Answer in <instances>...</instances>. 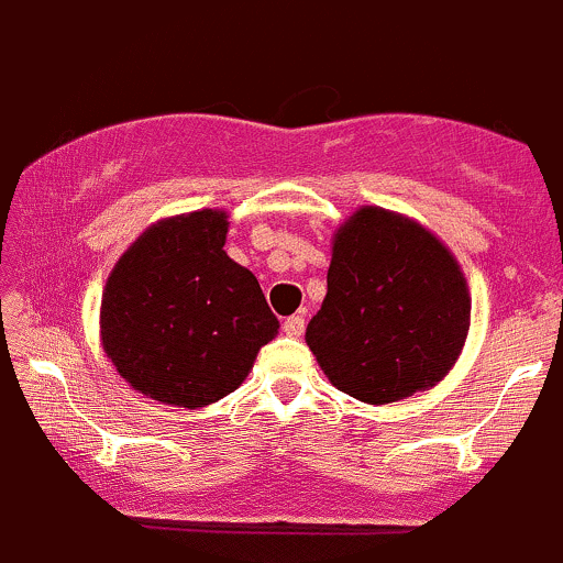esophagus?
I'll return each mask as SVG.
<instances>
[{"mask_svg": "<svg viewBox=\"0 0 563 563\" xmlns=\"http://www.w3.org/2000/svg\"><path fill=\"white\" fill-rule=\"evenodd\" d=\"M283 331H286L288 336H301V334H305V318H301V316L286 318V323H283Z\"/></svg>", "mask_w": 563, "mask_h": 563, "instance_id": "1", "label": "esophagus"}]
</instances>
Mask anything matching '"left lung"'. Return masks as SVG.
Masks as SVG:
<instances>
[{
  "instance_id": "left-lung-1",
  "label": "left lung",
  "mask_w": 563,
  "mask_h": 563,
  "mask_svg": "<svg viewBox=\"0 0 563 563\" xmlns=\"http://www.w3.org/2000/svg\"><path fill=\"white\" fill-rule=\"evenodd\" d=\"M472 297L451 247L364 205L331 240L327 299L305 340L331 386L366 405L434 388L464 351Z\"/></svg>"
}]
</instances>
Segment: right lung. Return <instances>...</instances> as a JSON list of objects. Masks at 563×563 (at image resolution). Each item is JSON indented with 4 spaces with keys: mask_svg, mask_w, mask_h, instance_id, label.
I'll return each instance as SVG.
<instances>
[{
    "mask_svg": "<svg viewBox=\"0 0 563 563\" xmlns=\"http://www.w3.org/2000/svg\"><path fill=\"white\" fill-rule=\"evenodd\" d=\"M227 234V210L162 218L112 266L99 336L147 399L186 410L223 399L280 329L256 275L223 251Z\"/></svg>",
    "mask_w": 563,
    "mask_h": 563,
    "instance_id": "1",
    "label": "right lung"
}]
</instances>
